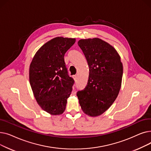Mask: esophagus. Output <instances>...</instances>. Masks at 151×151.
<instances>
[{"mask_svg": "<svg viewBox=\"0 0 151 151\" xmlns=\"http://www.w3.org/2000/svg\"><path fill=\"white\" fill-rule=\"evenodd\" d=\"M77 75H73V79H74V80L76 81V80H77Z\"/></svg>", "mask_w": 151, "mask_h": 151, "instance_id": "1", "label": "esophagus"}]
</instances>
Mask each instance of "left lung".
Masks as SVG:
<instances>
[{
    "instance_id": "1",
    "label": "left lung",
    "mask_w": 151,
    "mask_h": 151,
    "mask_svg": "<svg viewBox=\"0 0 151 151\" xmlns=\"http://www.w3.org/2000/svg\"><path fill=\"white\" fill-rule=\"evenodd\" d=\"M89 67L86 88L77 92L84 113L97 116L111 106L119 92L123 66L114 47L97 38L81 39L78 42Z\"/></svg>"
}]
</instances>
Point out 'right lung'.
Wrapping results in <instances>:
<instances>
[{
    "label": "right lung",
    "instance_id": "right-lung-1",
    "mask_svg": "<svg viewBox=\"0 0 151 151\" xmlns=\"http://www.w3.org/2000/svg\"><path fill=\"white\" fill-rule=\"evenodd\" d=\"M75 38H54L37 52L29 68V81L34 97L47 113L59 115L64 111L75 81L68 74L65 52Z\"/></svg>",
    "mask_w": 151,
    "mask_h": 151
}]
</instances>
